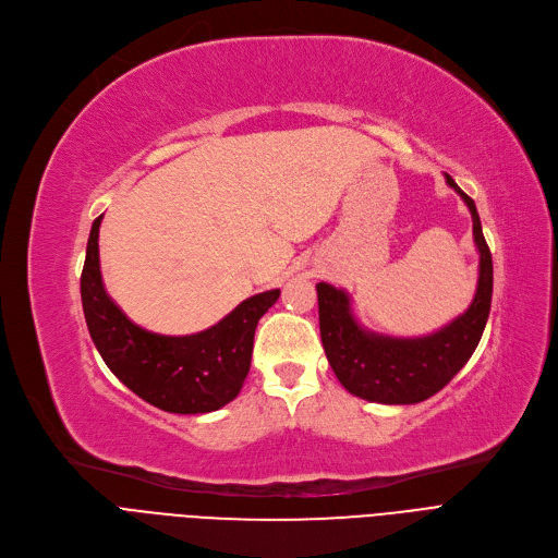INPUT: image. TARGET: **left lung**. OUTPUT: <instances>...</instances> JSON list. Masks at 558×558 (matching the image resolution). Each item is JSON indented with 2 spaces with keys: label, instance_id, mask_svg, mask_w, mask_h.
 Masks as SVG:
<instances>
[{
  "label": "left lung",
  "instance_id": "1",
  "mask_svg": "<svg viewBox=\"0 0 558 558\" xmlns=\"http://www.w3.org/2000/svg\"><path fill=\"white\" fill-rule=\"evenodd\" d=\"M446 182L462 195L471 211L473 239L480 252L477 290L466 313L430 336L389 338L357 324L344 290L324 281L317 283L322 344L338 380L353 397L385 405H412L430 399L469 363L484 333L494 294V260L473 198L448 173Z\"/></svg>",
  "mask_w": 558,
  "mask_h": 558
}]
</instances>
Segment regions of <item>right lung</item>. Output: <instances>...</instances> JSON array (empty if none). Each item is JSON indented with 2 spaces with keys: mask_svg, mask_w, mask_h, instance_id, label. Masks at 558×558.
Returning a JSON list of instances; mask_svg holds the SVG:
<instances>
[{
  "mask_svg": "<svg viewBox=\"0 0 558 558\" xmlns=\"http://www.w3.org/2000/svg\"><path fill=\"white\" fill-rule=\"evenodd\" d=\"M98 216L81 275L83 313L110 372L146 403L175 414H205L239 397L247 378L258 319L279 300L266 290L193 336H159L130 322L110 300L98 264Z\"/></svg>",
  "mask_w": 558,
  "mask_h": 558,
  "instance_id": "right-lung-1",
  "label": "right lung"
}]
</instances>
